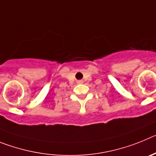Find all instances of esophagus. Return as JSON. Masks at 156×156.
<instances>
[{
  "label": "esophagus",
  "instance_id": "34e87169",
  "mask_svg": "<svg viewBox=\"0 0 156 156\" xmlns=\"http://www.w3.org/2000/svg\"><path fill=\"white\" fill-rule=\"evenodd\" d=\"M77 83H82L83 80H77Z\"/></svg>",
  "mask_w": 156,
  "mask_h": 156
}]
</instances>
